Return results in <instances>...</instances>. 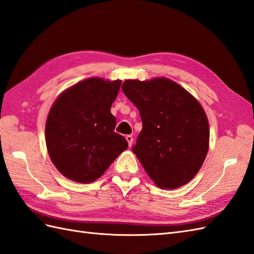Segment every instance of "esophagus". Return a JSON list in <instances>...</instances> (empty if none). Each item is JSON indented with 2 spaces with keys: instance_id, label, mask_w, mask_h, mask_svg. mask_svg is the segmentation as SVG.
Masks as SVG:
<instances>
[{
  "instance_id": "34e87169",
  "label": "esophagus",
  "mask_w": 254,
  "mask_h": 254,
  "mask_svg": "<svg viewBox=\"0 0 254 254\" xmlns=\"http://www.w3.org/2000/svg\"><path fill=\"white\" fill-rule=\"evenodd\" d=\"M126 138H127V140L128 147H131V146H132V144H133V140H134L133 136H132V135H127V136H126Z\"/></svg>"
}]
</instances>
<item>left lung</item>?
I'll list each match as a JSON object with an SVG mask.
<instances>
[{"mask_svg":"<svg viewBox=\"0 0 254 254\" xmlns=\"http://www.w3.org/2000/svg\"><path fill=\"white\" fill-rule=\"evenodd\" d=\"M122 90L139 110L142 129L132 150L149 177L166 189L189 183L209 145V125L200 104L167 78L126 80Z\"/></svg>","mask_w":254,"mask_h":254,"instance_id":"1","label":"left lung"}]
</instances>
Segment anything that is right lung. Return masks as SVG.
<instances>
[{
  "label": "right lung",
  "instance_id": "1",
  "mask_svg": "<svg viewBox=\"0 0 254 254\" xmlns=\"http://www.w3.org/2000/svg\"><path fill=\"white\" fill-rule=\"evenodd\" d=\"M121 80L88 78L65 90L51 107L46 122V145L63 176L80 184L100 178L127 141L115 132L110 107Z\"/></svg>",
  "mask_w": 254,
  "mask_h": 254
}]
</instances>
